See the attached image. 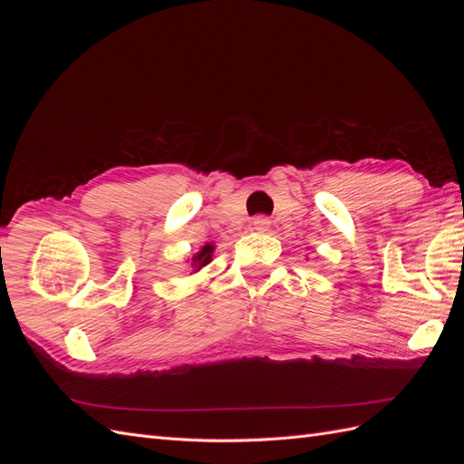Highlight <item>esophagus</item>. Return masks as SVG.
Segmentation results:
<instances>
[{
	"mask_svg": "<svg viewBox=\"0 0 464 464\" xmlns=\"http://www.w3.org/2000/svg\"><path fill=\"white\" fill-rule=\"evenodd\" d=\"M251 224H254V230L265 232V230H269V224L271 222H269V218H266V217H256Z\"/></svg>",
	"mask_w": 464,
	"mask_h": 464,
	"instance_id": "1",
	"label": "esophagus"
}]
</instances>
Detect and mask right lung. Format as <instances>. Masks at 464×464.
I'll use <instances>...</instances> for the list:
<instances>
[{
  "instance_id": "1",
  "label": "right lung",
  "mask_w": 464,
  "mask_h": 464,
  "mask_svg": "<svg viewBox=\"0 0 464 464\" xmlns=\"http://www.w3.org/2000/svg\"><path fill=\"white\" fill-rule=\"evenodd\" d=\"M213 249H215L213 246L207 244V246H205V247L199 251V254L193 257V266H198V271L201 269L203 265H207V263L210 261V256H213Z\"/></svg>"
}]
</instances>
